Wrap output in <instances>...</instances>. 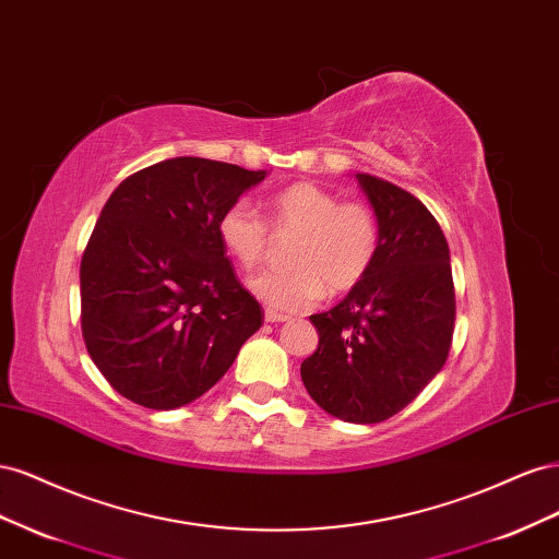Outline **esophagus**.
Here are the masks:
<instances>
[{
  "instance_id": "obj_1",
  "label": "esophagus",
  "mask_w": 559,
  "mask_h": 559,
  "mask_svg": "<svg viewBox=\"0 0 559 559\" xmlns=\"http://www.w3.org/2000/svg\"><path fill=\"white\" fill-rule=\"evenodd\" d=\"M265 321H270V324H280V321H289V314H282V312H275V310H265Z\"/></svg>"
}]
</instances>
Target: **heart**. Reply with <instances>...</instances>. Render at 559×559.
<instances>
[{"mask_svg":"<svg viewBox=\"0 0 559 559\" xmlns=\"http://www.w3.org/2000/svg\"><path fill=\"white\" fill-rule=\"evenodd\" d=\"M216 233L242 267L265 259L273 235L294 238L286 249L292 267H267L249 277L251 294L282 312L312 308L326 289H354L373 267L382 240L380 218L368 202H341L337 193L310 181L286 186L270 198L267 224L247 200L230 202L218 216Z\"/></svg>","mask_w":559,"mask_h":559,"instance_id":"obj_1","label":"heart"}]
</instances>
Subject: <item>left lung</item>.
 Here are the masks:
<instances>
[{
  "label": "left lung",
  "mask_w": 559,
  "mask_h": 559,
  "mask_svg": "<svg viewBox=\"0 0 559 559\" xmlns=\"http://www.w3.org/2000/svg\"><path fill=\"white\" fill-rule=\"evenodd\" d=\"M357 179L380 218V251L345 300L310 317L319 345L300 378L329 415L376 425L443 368L456 308L450 249L433 214L380 177Z\"/></svg>",
  "instance_id": "8db88e82"
}]
</instances>
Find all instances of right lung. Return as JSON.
<instances>
[{"label": "right lung", "instance_id": "1", "mask_svg": "<svg viewBox=\"0 0 559 559\" xmlns=\"http://www.w3.org/2000/svg\"><path fill=\"white\" fill-rule=\"evenodd\" d=\"M265 170L181 156L118 183L81 257V331L99 373L151 411L224 378L263 308L235 277L216 224Z\"/></svg>", "mask_w": 559, "mask_h": 559}]
</instances>
